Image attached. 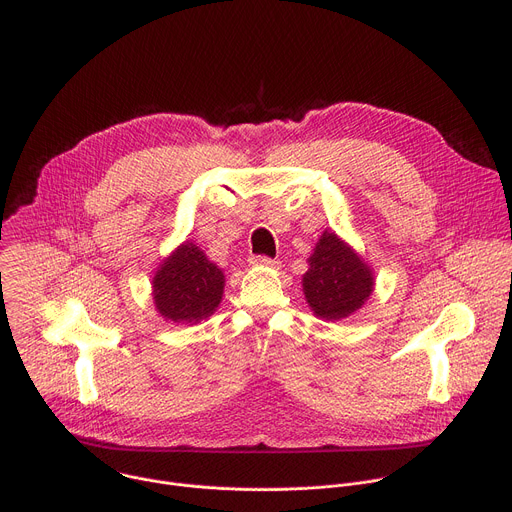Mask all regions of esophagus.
<instances>
[{
	"label": "esophagus",
	"instance_id": "obj_1",
	"mask_svg": "<svg viewBox=\"0 0 512 512\" xmlns=\"http://www.w3.org/2000/svg\"><path fill=\"white\" fill-rule=\"evenodd\" d=\"M251 263H253V265H261V267H277V265H279L275 259L265 257V255H257V257H253V259H251Z\"/></svg>",
	"mask_w": 512,
	"mask_h": 512
}]
</instances>
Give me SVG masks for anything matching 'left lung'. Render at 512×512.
Masks as SVG:
<instances>
[{"label": "left lung", "mask_w": 512, "mask_h": 512, "mask_svg": "<svg viewBox=\"0 0 512 512\" xmlns=\"http://www.w3.org/2000/svg\"><path fill=\"white\" fill-rule=\"evenodd\" d=\"M308 263L302 285L318 318L342 320L360 310L373 294L371 267L332 231H324Z\"/></svg>", "instance_id": "left-lung-1"}]
</instances>
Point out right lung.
Wrapping results in <instances>:
<instances>
[{"instance_id":"1","label":"right lung","mask_w":512,"mask_h":512,"mask_svg":"<svg viewBox=\"0 0 512 512\" xmlns=\"http://www.w3.org/2000/svg\"><path fill=\"white\" fill-rule=\"evenodd\" d=\"M154 304L162 318L176 324H196L218 308L225 291V275L192 241L180 245L158 267Z\"/></svg>"}]
</instances>
